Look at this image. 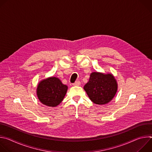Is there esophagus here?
<instances>
[{
	"label": "esophagus",
	"mask_w": 152,
	"mask_h": 152,
	"mask_svg": "<svg viewBox=\"0 0 152 152\" xmlns=\"http://www.w3.org/2000/svg\"><path fill=\"white\" fill-rule=\"evenodd\" d=\"M80 82L79 80H77L74 83H73V85H74V86H79V85H80Z\"/></svg>",
	"instance_id": "obj_1"
}]
</instances>
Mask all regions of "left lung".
Listing matches in <instances>:
<instances>
[{
    "label": "left lung",
    "instance_id": "1",
    "mask_svg": "<svg viewBox=\"0 0 152 152\" xmlns=\"http://www.w3.org/2000/svg\"><path fill=\"white\" fill-rule=\"evenodd\" d=\"M83 88L93 103L103 104L110 102L114 97L117 90V83L111 74L93 72Z\"/></svg>",
    "mask_w": 152,
    "mask_h": 152
}]
</instances>
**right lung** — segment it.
<instances>
[{
  "label": "right lung",
  "mask_w": 152,
  "mask_h": 152,
  "mask_svg": "<svg viewBox=\"0 0 152 152\" xmlns=\"http://www.w3.org/2000/svg\"><path fill=\"white\" fill-rule=\"evenodd\" d=\"M67 88V86L62 84L58 78L52 77L39 83L37 93L42 104L54 107L62 102Z\"/></svg>",
  "instance_id": "obj_1"
}]
</instances>
